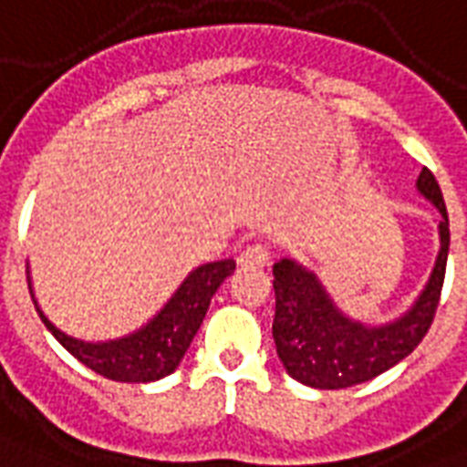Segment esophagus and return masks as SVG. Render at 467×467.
<instances>
[{
	"mask_svg": "<svg viewBox=\"0 0 467 467\" xmlns=\"http://www.w3.org/2000/svg\"><path fill=\"white\" fill-rule=\"evenodd\" d=\"M267 260H269V247L262 243H254L250 244V247H244V250L240 252V257H237L240 265H250V267H262V265H267Z\"/></svg>",
	"mask_w": 467,
	"mask_h": 467,
	"instance_id": "obj_1",
	"label": "esophagus"
}]
</instances>
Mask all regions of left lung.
<instances>
[{
	"mask_svg": "<svg viewBox=\"0 0 467 467\" xmlns=\"http://www.w3.org/2000/svg\"><path fill=\"white\" fill-rule=\"evenodd\" d=\"M416 188L441 213V250L426 286L420 289L416 302L410 304L409 312L400 314L399 319L386 324H364L351 319L337 306L312 269L292 257L275 262L272 285L277 304L272 337L277 344L279 361L295 381L324 391L348 389L389 371L423 341L436 317L443 289L451 230L443 192L428 168L418 175Z\"/></svg>",
	"mask_w": 467,
	"mask_h": 467,
	"instance_id": "left-lung-1",
	"label": "left lung"
}]
</instances>
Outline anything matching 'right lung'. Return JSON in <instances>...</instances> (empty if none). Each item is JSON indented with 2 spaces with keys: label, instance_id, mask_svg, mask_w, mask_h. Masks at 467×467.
Here are the masks:
<instances>
[{
  "label": "right lung",
  "instance_id": "add662e5",
  "mask_svg": "<svg viewBox=\"0 0 467 467\" xmlns=\"http://www.w3.org/2000/svg\"><path fill=\"white\" fill-rule=\"evenodd\" d=\"M234 272V260H217L200 265L182 279L175 295L163 304V309L153 319L143 324L133 334L109 341H84L68 337L67 331L54 327V321L41 312L39 302L34 306L39 312L44 327L54 334V339L67 348L84 366L110 381L123 383H150L172 374L181 366L190 341L195 339L200 324L205 319L210 299L215 296L217 286Z\"/></svg>",
  "mask_w": 467,
  "mask_h": 467
}]
</instances>
